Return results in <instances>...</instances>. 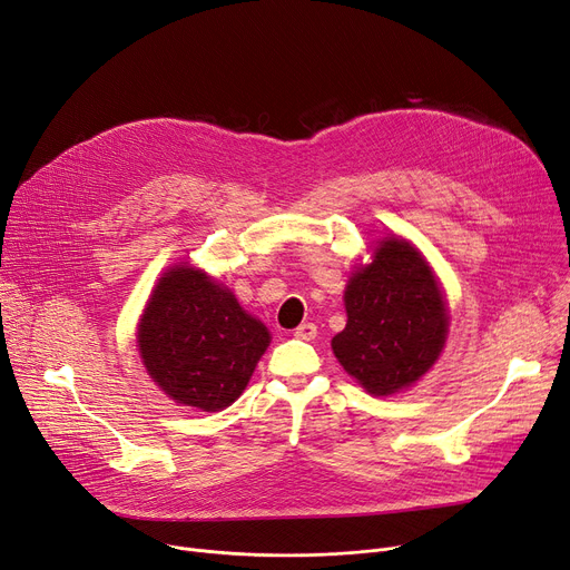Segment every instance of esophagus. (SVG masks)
Masks as SVG:
<instances>
[{
  "instance_id": "1",
  "label": "esophagus",
  "mask_w": 570,
  "mask_h": 570,
  "mask_svg": "<svg viewBox=\"0 0 570 570\" xmlns=\"http://www.w3.org/2000/svg\"><path fill=\"white\" fill-rule=\"evenodd\" d=\"M293 335L298 340H314L316 337V326L312 324V321H305V324H301L298 328L293 331Z\"/></svg>"
}]
</instances>
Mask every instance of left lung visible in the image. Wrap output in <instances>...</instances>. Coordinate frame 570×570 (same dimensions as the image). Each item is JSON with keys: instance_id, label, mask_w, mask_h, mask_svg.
Segmentation results:
<instances>
[{"instance_id": "left-lung-1", "label": "left lung", "mask_w": 570, "mask_h": 570, "mask_svg": "<svg viewBox=\"0 0 570 570\" xmlns=\"http://www.w3.org/2000/svg\"><path fill=\"white\" fill-rule=\"evenodd\" d=\"M346 326L333 337L342 367L363 389L389 395L435 363L448 309L431 267L405 239H386L344 291Z\"/></svg>"}]
</instances>
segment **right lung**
Wrapping results in <instances>:
<instances>
[{
	"mask_svg": "<svg viewBox=\"0 0 570 570\" xmlns=\"http://www.w3.org/2000/svg\"><path fill=\"white\" fill-rule=\"evenodd\" d=\"M137 337L154 382L169 399L203 412L239 399L269 342L267 328L228 288L188 265L158 282Z\"/></svg>",
	"mask_w": 570,
	"mask_h": 570,
	"instance_id": "1",
	"label": "right lung"
}]
</instances>
